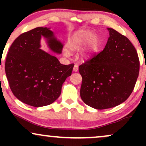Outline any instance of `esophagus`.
<instances>
[{
  "instance_id": "1",
  "label": "esophagus",
  "mask_w": 146,
  "mask_h": 146,
  "mask_svg": "<svg viewBox=\"0 0 146 146\" xmlns=\"http://www.w3.org/2000/svg\"><path fill=\"white\" fill-rule=\"evenodd\" d=\"M78 71V65L75 64L74 66H73V71L77 72Z\"/></svg>"
}]
</instances>
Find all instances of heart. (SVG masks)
Returning <instances> with one entry per match:
<instances>
[{
	"mask_svg": "<svg viewBox=\"0 0 146 146\" xmlns=\"http://www.w3.org/2000/svg\"><path fill=\"white\" fill-rule=\"evenodd\" d=\"M87 43V46L84 56H88L97 50L98 46V40L97 36H93L88 31H80L75 33L68 39L66 46L70 51H78ZM63 54L64 56H68L69 52L67 50H64Z\"/></svg>",
	"mask_w": 146,
	"mask_h": 146,
	"instance_id": "b5f03b06",
	"label": "heart"
}]
</instances>
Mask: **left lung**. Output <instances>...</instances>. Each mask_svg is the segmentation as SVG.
<instances>
[{
    "label": "left lung",
    "mask_w": 146,
    "mask_h": 146,
    "mask_svg": "<svg viewBox=\"0 0 146 146\" xmlns=\"http://www.w3.org/2000/svg\"><path fill=\"white\" fill-rule=\"evenodd\" d=\"M108 29L110 37L103 51L79 66L82 100L98 110L125 102L133 91L139 72V59L131 42L116 30Z\"/></svg>",
    "instance_id": "obj_1"
}]
</instances>
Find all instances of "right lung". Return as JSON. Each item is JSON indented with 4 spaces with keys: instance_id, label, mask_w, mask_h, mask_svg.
I'll list each match as a JSON object with an SVG mask.
<instances>
[{
    "instance_id": "obj_1",
    "label": "right lung",
    "mask_w": 146,
    "mask_h": 146,
    "mask_svg": "<svg viewBox=\"0 0 146 146\" xmlns=\"http://www.w3.org/2000/svg\"><path fill=\"white\" fill-rule=\"evenodd\" d=\"M42 36L47 38L52 51L62 53V44L51 30L37 27L15 40L5 64L13 94L20 101L34 107L49 105L59 98L62 84L74 66V64H62L56 57L40 49Z\"/></svg>"
}]
</instances>
